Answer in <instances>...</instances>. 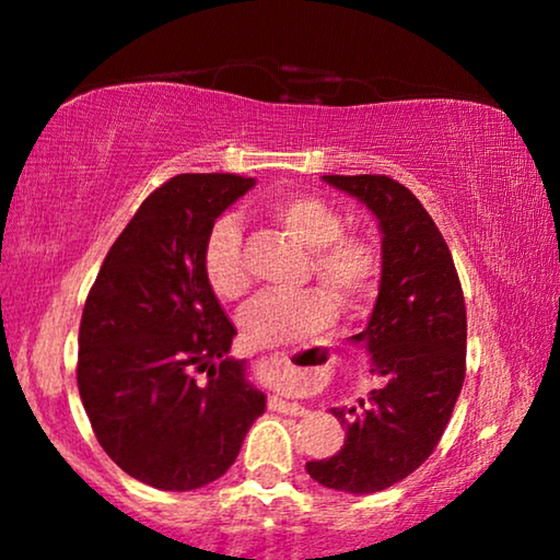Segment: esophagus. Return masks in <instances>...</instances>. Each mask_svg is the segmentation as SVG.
Listing matches in <instances>:
<instances>
[{"mask_svg":"<svg viewBox=\"0 0 560 560\" xmlns=\"http://www.w3.org/2000/svg\"><path fill=\"white\" fill-rule=\"evenodd\" d=\"M270 408L275 412H285V416H305V412H308L305 410V405L290 400V397H285V395H272Z\"/></svg>","mask_w":560,"mask_h":560,"instance_id":"34e87169","label":"esophagus"}]
</instances>
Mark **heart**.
Listing matches in <instances>:
<instances>
[{
	"mask_svg": "<svg viewBox=\"0 0 560 560\" xmlns=\"http://www.w3.org/2000/svg\"><path fill=\"white\" fill-rule=\"evenodd\" d=\"M267 219L311 249V275L343 311L370 303L380 280V255L364 236L341 234L343 219L318 196L288 194L265 206ZM203 275L211 293L236 301L249 285L244 267L242 226L234 217H221L203 242ZM331 301L320 290L262 293L240 313L242 339L252 349H282L311 339L331 324Z\"/></svg>",
	"mask_w": 560,
	"mask_h": 560,
	"instance_id": "1",
	"label": "heart"
}]
</instances>
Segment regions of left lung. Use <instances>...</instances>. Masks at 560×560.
Returning <instances> with one entry per match:
<instances>
[{
  "instance_id": "obj_1",
  "label": "left lung",
  "mask_w": 560,
  "mask_h": 560,
  "mask_svg": "<svg viewBox=\"0 0 560 560\" xmlns=\"http://www.w3.org/2000/svg\"><path fill=\"white\" fill-rule=\"evenodd\" d=\"M377 219L382 272L372 316L351 343L370 354L377 387L351 408L341 451L308 462L318 485L372 494L418 469L446 431L464 385L466 305L454 257L423 203L387 175H324Z\"/></svg>"
}]
</instances>
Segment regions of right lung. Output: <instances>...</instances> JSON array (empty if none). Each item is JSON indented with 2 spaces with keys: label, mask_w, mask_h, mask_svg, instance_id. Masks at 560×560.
I'll use <instances>...</instances> for the list:
<instances>
[{
  "label": "right lung",
  "mask_w": 560,
  "mask_h": 560,
  "mask_svg": "<svg viewBox=\"0 0 560 560\" xmlns=\"http://www.w3.org/2000/svg\"><path fill=\"white\" fill-rule=\"evenodd\" d=\"M255 183L175 175L112 244L83 305L79 393L91 428L121 471L165 492L224 477L267 408L249 364L229 357L236 328L201 262L209 229Z\"/></svg>",
  "instance_id": "obj_1"
}]
</instances>
